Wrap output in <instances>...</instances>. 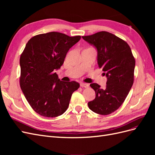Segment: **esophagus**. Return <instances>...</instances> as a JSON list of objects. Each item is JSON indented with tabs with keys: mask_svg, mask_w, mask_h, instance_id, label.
Masks as SVG:
<instances>
[{
	"mask_svg": "<svg viewBox=\"0 0 155 155\" xmlns=\"http://www.w3.org/2000/svg\"><path fill=\"white\" fill-rule=\"evenodd\" d=\"M80 86L82 87V88H88V85L87 83H81L80 84Z\"/></svg>",
	"mask_w": 155,
	"mask_h": 155,
	"instance_id": "34e87169",
	"label": "esophagus"
}]
</instances>
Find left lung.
<instances>
[{
	"label": "left lung",
	"instance_id": "left-lung-1",
	"mask_svg": "<svg viewBox=\"0 0 155 155\" xmlns=\"http://www.w3.org/2000/svg\"><path fill=\"white\" fill-rule=\"evenodd\" d=\"M82 37L97 48L98 67L107 78L104 89L91 84L96 97L88 106L97 114H110L122 105L133 85L135 59L127 42L111 33L102 31Z\"/></svg>",
	"mask_w": 155,
	"mask_h": 155
}]
</instances>
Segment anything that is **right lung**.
<instances>
[{
  "mask_svg": "<svg viewBox=\"0 0 155 155\" xmlns=\"http://www.w3.org/2000/svg\"><path fill=\"white\" fill-rule=\"evenodd\" d=\"M80 39V35L70 37L51 31L35 35L26 43L20 57L19 83L27 101L39 115L54 118L67 110L79 84L61 81L55 71Z\"/></svg>",
  "mask_w": 155,
  "mask_h": 155,
  "instance_id": "obj_1",
  "label": "right lung"
}]
</instances>
